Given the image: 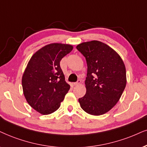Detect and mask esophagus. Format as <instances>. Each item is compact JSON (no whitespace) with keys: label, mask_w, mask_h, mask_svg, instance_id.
Segmentation results:
<instances>
[{"label":"esophagus","mask_w":147,"mask_h":147,"mask_svg":"<svg viewBox=\"0 0 147 147\" xmlns=\"http://www.w3.org/2000/svg\"><path fill=\"white\" fill-rule=\"evenodd\" d=\"M80 83H81V80H78L77 82H76V83H72V85H74V86H75V85H79Z\"/></svg>","instance_id":"1"}]
</instances>
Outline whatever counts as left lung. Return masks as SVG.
Returning a JSON list of instances; mask_svg holds the SVG:
<instances>
[{"label":"left lung","instance_id":"1","mask_svg":"<svg viewBox=\"0 0 147 147\" xmlns=\"http://www.w3.org/2000/svg\"><path fill=\"white\" fill-rule=\"evenodd\" d=\"M77 49L87 65L86 94L79 99L80 106L90 115L105 114L116 105L125 87L123 61L114 49L98 40L82 42Z\"/></svg>","mask_w":147,"mask_h":147}]
</instances>
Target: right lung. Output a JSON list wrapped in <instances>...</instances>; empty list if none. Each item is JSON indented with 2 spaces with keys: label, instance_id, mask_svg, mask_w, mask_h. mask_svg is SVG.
<instances>
[{
  "label": "right lung",
  "instance_id": "1",
  "mask_svg": "<svg viewBox=\"0 0 147 147\" xmlns=\"http://www.w3.org/2000/svg\"><path fill=\"white\" fill-rule=\"evenodd\" d=\"M72 49L68 44L47 45L35 52L28 63L22 79L24 95L29 105L40 114L57 111L69 90L60 62Z\"/></svg>",
  "mask_w": 147,
  "mask_h": 147
}]
</instances>
